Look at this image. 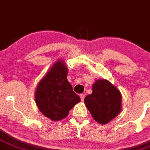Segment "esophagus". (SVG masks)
Returning a JSON list of instances; mask_svg holds the SVG:
<instances>
[{
	"instance_id": "34e87169",
	"label": "esophagus",
	"mask_w": 150,
	"mask_h": 150,
	"mask_svg": "<svg viewBox=\"0 0 150 150\" xmlns=\"http://www.w3.org/2000/svg\"><path fill=\"white\" fill-rule=\"evenodd\" d=\"M80 98H81V100L83 101V100H84V98H85V95L84 94H80Z\"/></svg>"
}]
</instances>
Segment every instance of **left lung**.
<instances>
[{"instance_id": "left-lung-1", "label": "left lung", "mask_w": 150, "mask_h": 150, "mask_svg": "<svg viewBox=\"0 0 150 150\" xmlns=\"http://www.w3.org/2000/svg\"><path fill=\"white\" fill-rule=\"evenodd\" d=\"M84 103L95 121L109 123L122 109L120 90L106 79H98L92 86V94L85 97Z\"/></svg>"}]
</instances>
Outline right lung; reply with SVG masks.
<instances>
[{
    "instance_id": "add662e5",
    "label": "right lung",
    "mask_w": 150,
    "mask_h": 150,
    "mask_svg": "<svg viewBox=\"0 0 150 150\" xmlns=\"http://www.w3.org/2000/svg\"><path fill=\"white\" fill-rule=\"evenodd\" d=\"M68 68L63 60H58L38 82L35 100L41 112L53 121L63 120L81 100L67 80Z\"/></svg>"
}]
</instances>
